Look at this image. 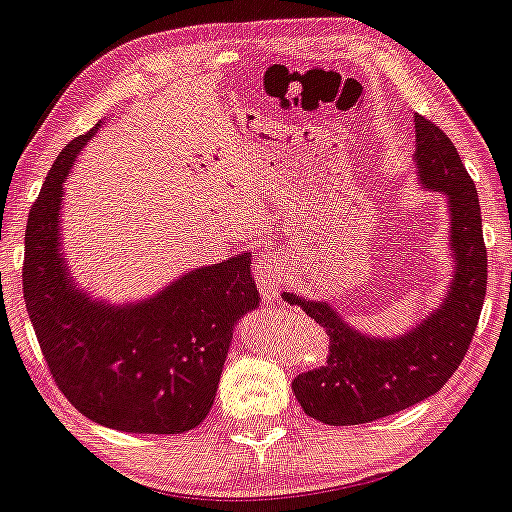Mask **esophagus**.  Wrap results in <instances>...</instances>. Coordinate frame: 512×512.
Listing matches in <instances>:
<instances>
[{
    "label": "esophagus",
    "mask_w": 512,
    "mask_h": 512,
    "mask_svg": "<svg viewBox=\"0 0 512 512\" xmlns=\"http://www.w3.org/2000/svg\"><path fill=\"white\" fill-rule=\"evenodd\" d=\"M285 274H287V267L281 258L272 252L263 254L260 263L256 265V283H258V289H260V294H263L265 301H269V303L278 301L283 281H285Z\"/></svg>",
    "instance_id": "34e87169"
}]
</instances>
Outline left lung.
<instances>
[{
	"label": "left lung",
	"mask_w": 512,
	"mask_h": 512,
	"mask_svg": "<svg viewBox=\"0 0 512 512\" xmlns=\"http://www.w3.org/2000/svg\"><path fill=\"white\" fill-rule=\"evenodd\" d=\"M414 131L421 187L446 194L452 220L455 278L439 310L412 332L383 341L352 330L327 303L283 294L330 336L327 361L292 381L307 417L330 426L383 419L439 392L464 361L484 307L488 256L475 182L435 122L414 115Z\"/></svg>",
	"instance_id": "8db88e82"
}]
</instances>
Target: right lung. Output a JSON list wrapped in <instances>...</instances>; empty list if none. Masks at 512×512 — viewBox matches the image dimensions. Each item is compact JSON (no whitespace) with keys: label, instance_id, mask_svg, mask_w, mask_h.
I'll list each match as a JSON object with an SVG mask.
<instances>
[{"label":"right lung","instance_id":"right-lung-1","mask_svg":"<svg viewBox=\"0 0 512 512\" xmlns=\"http://www.w3.org/2000/svg\"><path fill=\"white\" fill-rule=\"evenodd\" d=\"M95 129L57 156L28 214L26 312L57 388L84 417L122 432L180 435L207 417L234 323L258 305L252 260L238 254L194 269L136 305L111 307L80 292L60 256L57 223L62 182Z\"/></svg>","mask_w":512,"mask_h":512}]
</instances>
